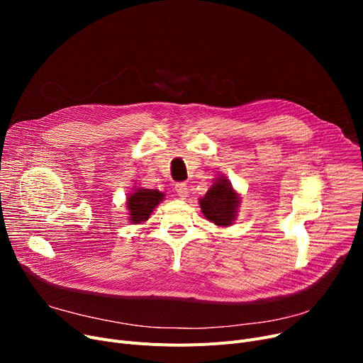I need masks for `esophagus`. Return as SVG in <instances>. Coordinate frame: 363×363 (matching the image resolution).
<instances>
[{
    "instance_id": "obj_1",
    "label": "esophagus",
    "mask_w": 363,
    "mask_h": 363,
    "mask_svg": "<svg viewBox=\"0 0 363 363\" xmlns=\"http://www.w3.org/2000/svg\"><path fill=\"white\" fill-rule=\"evenodd\" d=\"M175 191H177V194H178L179 199L188 197V186H186V184H184V182H178V184L175 185Z\"/></svg>"
}]
</instances>
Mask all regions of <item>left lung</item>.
Listing matches in <instances>:
<instances>
[{
  "mask_svg": "<svg viewBox=\"0 0 363 363\" xmlns=\"http://www.w3.org/2000/svg\"><path fill=\"white\" fill-rule=\"evenodd\" d=\"M240 197L231 182L225 177L216 178L215 184L200 199L203 215L218 226H230L235 220Z\"/></svg>",
  "mask_w": 363,
  "mask_h": 363,
  "instance_id": "8db88e82",
  "label": "left lung"
}]
</instances>
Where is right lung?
<instances>
[{"mask_svg":"<svg viewBox=\"0 0 363 363\" xmlns=\"http://www.w3.org/2000/svg\"><path fill=\"white\" fill-rule=\"evenodd\" d=\"M163 199L164 194L160 193L159 189L133 188V193L129 194L126 199L129 220L133 225L148 220L152 211H155L160 201H163Z\"/></svg>","mask_w":363,"mask_h":363,"instance_id":"add662e5","label":"right lung"}]
</instances>
